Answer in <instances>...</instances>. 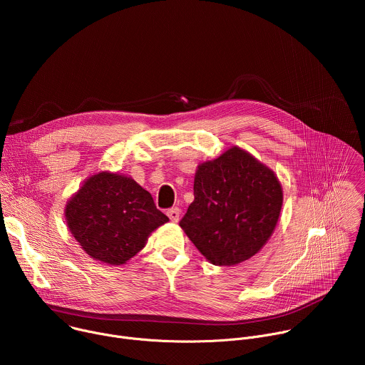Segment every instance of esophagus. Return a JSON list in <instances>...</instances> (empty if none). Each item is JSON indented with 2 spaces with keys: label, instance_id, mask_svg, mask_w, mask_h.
Returning a JSON list of instances; mask_svg holds the SVG:
<instances>
[{
  "label": "esophagus",
  "instance_id": "esophagus-1",
  "mask_svg": "<svg viewBox=\"0 0 365 365\" xmlns=\"http://www.w3.org/2000/svg\"><path fill=\"white\" fill-rule=\"evenodd\" d=\"M168 217H169L173 222H178L179 218H180V210H179V207H170V210L168 211Z\"/></svg>",
  "mask_w": 365,
  "mask_h": 365
}]
</instances>
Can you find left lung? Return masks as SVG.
Wrapping results in <instances>:
<instances>
[{"mask_svg":"<svg viewBox=\"0 0 365 365\" xmlns=\"http://www.w3.org/2000/svg\"><path fill=\"white\" fill-rule=\"evenodd\" d=\"M193 195L179 225L215 266H235L262 250L283 203L274 172L240 147L197 166Z\"/></svg>","mask_w":365,"mask_h":365,"instance_id":"8db88e82","label":"left lung"}]
</instances>
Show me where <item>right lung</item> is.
Wrapping results in <instances>:
<instances>
[{
    "mask_svg": "<svg viewBox=\"0 0 365 365\" xmlns=\"http://www.w3.org/2000/svg\"><path fill=\"white\" fill-rule=\"evenodd\" d=\"M65 217L83 251L110 266L125 264L169 221L134 179L110 172L88 178L69 199Z\"/></svg>",
    "mask_w": 365,
    "mask_h": 365,
    "instance_id": "add662e5",
    "label": "right lung"
}]
</instances>
